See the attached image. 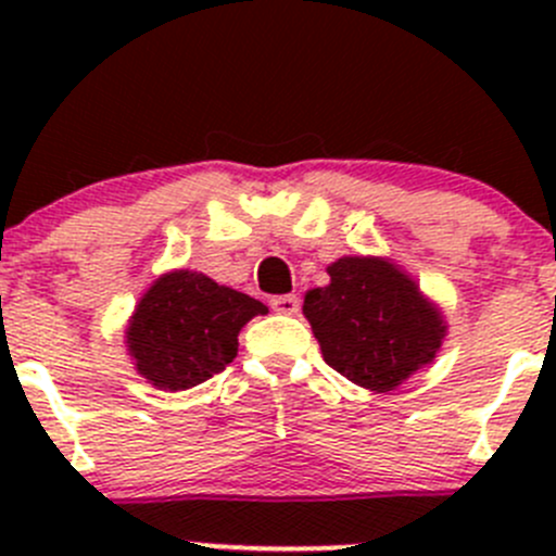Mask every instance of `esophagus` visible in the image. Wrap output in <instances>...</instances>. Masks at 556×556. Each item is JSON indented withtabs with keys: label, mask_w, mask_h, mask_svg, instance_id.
<instances>
[{
	"label": "esophagus",
	"mask_w": 556,
	"mask_h": 556,
	"mask_svg": "<svg viewBox=\"0 0 556 556\" xmlns=\"http://www.w3.org/2000/svg\"><path fill=\"white\" fill-rule=\"evenodd\" d=\"M271 309L279 312V314H299L301 299H299V295H274Z\"/></svg>",
	"instance_id": "obj_1"
}]
</instances>
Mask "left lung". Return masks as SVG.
Wrapping results in <instances>:
<instances>
[{
  "instance_id": "8db88e82",
  "label": "left lung",
  "mask_w": 556,
  "mask_h": 556,
  "mask_svg": "<svg viewBox=\"0 0 556 556\" xmlns=\"http://www.w3.org/2000/svg\"><path fill=\"white\" fill-rule=\"evenodd\" d=\"M330 285L304 299L325 363L368 390H395L430 363L444 339V319L417 285L379 257H341Z\"/></svg>"
}]
</instances>
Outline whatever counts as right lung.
<instances>
[{
	"label": "right lung",
	"mask_w": 556,
	"mask_h": 556,
	"mask_svg": "<svg viewBox=\"0 0 556 556\" xmlns=\"http://www.w3.org/2000/svg\"><path fill=\"white\" fill-rule=\"evenodd\" d=\"M268 309L199 271H172L144 293L126 339L137 371L164 390L220 374L239 352V330Z\"/></svg>",
	"instance_id": "add662e5"
}]
</instances>
